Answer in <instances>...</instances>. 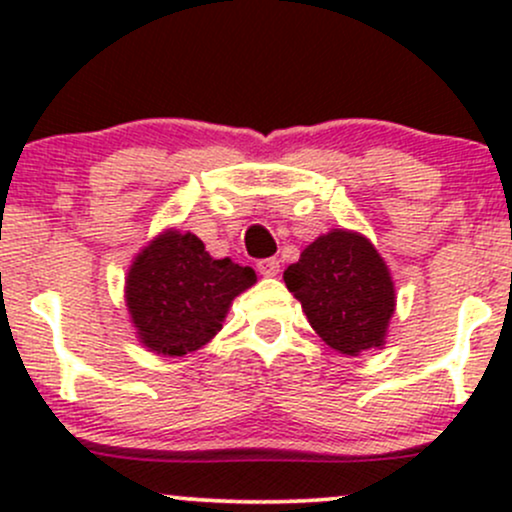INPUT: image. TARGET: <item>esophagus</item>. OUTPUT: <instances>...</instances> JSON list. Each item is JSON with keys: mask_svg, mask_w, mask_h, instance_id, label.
Wrapping results in <instances>:
<instances>
[{"mask_svg": "<svg viewBox=\"0 0 512 512\" xmlns=\"http://www.w3.org/2000/svg\"><path fill=\"white\" fill-rule=\"evenodd\" d=\"M257 272H260L262 276H276V274H279V260H274V257L260 260V262H257Z\"/></svg>", "mask_w": 512, "mask_h": 512, "instance_id": "obj_1", "label": "esophagus"}]
</instances>
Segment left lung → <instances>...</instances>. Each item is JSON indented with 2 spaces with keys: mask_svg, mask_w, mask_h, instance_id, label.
Returning <instances> with one entry per match:
<instances>
[{
  "mask_svg": "<svg viewBox=\"0 0 512 512\" xmlns=\"http://www.w3.org/2000/svg\"><path fill=\"white\" fill-rule=\"evenodd\" d=\"M284 281L332 349L356 356L385 344L395 286L368 238L349 231L320 236L286 269Z\"/></svg>",
  "mask_w": 512,
  "mask_h": 512,
  "instance_id": "1",
  "label": "left lung"
}]
</instances>
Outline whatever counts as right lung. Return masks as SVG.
Masks as SVG:
<instances>
[{"label": "right lung", "mask_w": 512, "mask_h": 512, "mask_svg": "<svg viewBox=\"0 0 512 512\" xmlns=\"http://www.w3.org/2000/svg\"><path fill=\"white\" fill-rule=\"evenodd\" d=\"M255 281L250 267L214 260L192 233L168 231L129 269L127 308L144 346L185 356L221 330L228 305Z\"/></svg>", "instance_id": "obj_1"}]
</instances>
